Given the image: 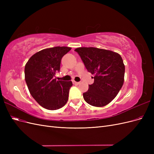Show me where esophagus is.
I'll use <instances>...</instances> for the list:
<instances>
[{
  "mask_svg": "<svg viewBox=\"0 0 154 154\" xmlns=\"http://www.w3.org/2000/svg\"><path fill=\"white\" fill-rule=\"evenodd\" d=\"M73 83L74 84H75V85H79L80 83V82H75V81H74L73 82Z\"/></svg>",
  "mask_w": 154,
  "mask_h": 154,
  "instance_id": "1",
  "label": "esophagus"
}]
</instances>
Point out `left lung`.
Returning a JSON list of instances; mask_svg holds the SVG:
<instances>
[{
  "instance_id": "left-lung-1",
  "label": "left lung",
  "mask_w": 154,
  "mask_h": 154,
  "mask_svg": "<svg viewBox=\"0 0 154 154\" xmlns=\"http://www.w3.org/2000/svg\"><path fill=\"white\" fill-rule=\"evenodd\" d=\"M87 71L94 74V83L83 94L89 105L101 107L109 104L122 88L125 76V65L120 54L110 50L96 48H78Z\"/></svg>"
}]
</instances>
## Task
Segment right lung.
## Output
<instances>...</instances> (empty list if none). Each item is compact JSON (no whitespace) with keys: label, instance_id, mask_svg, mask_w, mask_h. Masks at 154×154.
Listing matches in <instances>:
<instances>
[{"label":"right lung","instance_id":"obj_1","mask_svg":"<svg viewBox=\"0 0 154 154\" xmlns=\"http://www.w3.org/2000/svg\"><path fill=\"white\" fill-rule=\"evenodd\" d=\"M71 49L57 46L41 50L32 55L26 64L25 80L30 94L46 109H59L68 101L72 82L57 80L54 76L60 71L62 58Z\"/></svg>","mask_w":154,"mask_h":154}]
</instances>
